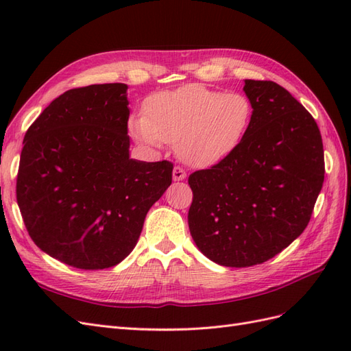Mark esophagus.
<instances>
[{
    "mask_svg": "<svg viewBox=\"0 0 351 351\" xmlns=\"http://www.w3.org/2000/svg\"><path fill=\"white\" fill-rule=\"evenodd\" d=\"M186 177H187V174L182 167H174V169H173V180H174V182H182V180H184Z\"/></svg>",
    "mask_w": 351,
    "mask_h": 351,
    "instance_id": "34e87169",
    "label": "esophagus"
}]
</instances>
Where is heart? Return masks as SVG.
Masks as SVG:
<instances>
[{"mask_svg":"<svg viewBox=\"0 0 351 351\" xmlns=\"http://www.w3.org/2000/svg\"><path fill=\"white\" fill-rule=\"evenodd\" d=\"M252 119L253 104L244 93L187 84L152 95L145 117L130 120V132L146 145H174L182 161L204 168L237 149Z\"/></svg>","mask_w":351,"mask_h":351,"instance_id":"b5f03b06","label":"heart"}]
</instances>
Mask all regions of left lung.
<instances>
[{
  "mask_svg": "<svg viewBox=\"0 0 351 351\" xmlns=\"http://www.w3.org/2000/svg\"><path fill=\"white\" fill-rule=\"evenodd\" d=\"M253 119L237 149L189 177V228L222 267L267 262L309 224L324 184L321 132L293 95L269 80H244Z\"/></svg>",
  "mask_w": 351,
  "mask_h": 351,
  "instance_id": "left-lung-1",
  "label": "left lung"
}]
</instances>
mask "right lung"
<instances>
[{
  "label": "right lung",
  "instance_id": "right-lung-1",
  "mask_svg": "<svg viewBox=\"0 0 351 351\" xmlns=\"http://www.w3.org/2000/svg\"><path fill=\"white\" fill-rule=\"evenodd\" d=\"M127 84L60 95L25 134L17 204L36 246L79 269L119 265L147 210L171 184L173 164L130 158Z\"/></svg>",
  "mask_w": 351,
  "mask_h": 351
}]
</instances>
